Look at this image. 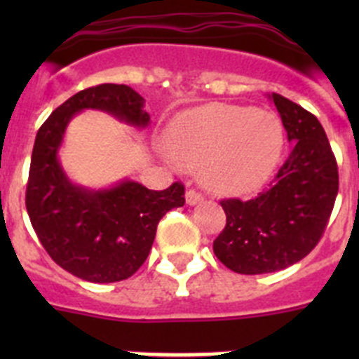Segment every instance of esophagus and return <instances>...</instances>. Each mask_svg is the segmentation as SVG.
<instances>
[{
	"label": "esophagus",
	"instance_id": "34e87169",
	"mask_svg": "<svg viewBox=\"0 0 359 359\" xmlns=\"http://www.w3.org/2000/svg\"><path fill=\"white\" fill-rule=\"evenodd\" d=\"M185 201H187V205H190V207H194V205H198V203L203 201V196L199 194V192H196V190L189 189L185 192Z\"/></svg>",
	"mask_w": 359,
	"mask_h": 359
}]
</instances>
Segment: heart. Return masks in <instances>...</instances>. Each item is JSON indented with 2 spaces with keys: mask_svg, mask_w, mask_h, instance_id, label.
<instances>
[{
  "mask_svg": "<svg viewBox=\"0 0 359 359\" xmlns=\"http://www.w3.org/2000/svg\"><path fill=\"white\" fill-rule=\"evenodd\" d=\"M284 128L275 113L212 102L174 118L165 160L174 169L201 167L203 182L228 196L264 185L280 160Z\"/></svg>",
  "mask_w": 359,
  "mask_h": 359,
  "instance_id": "heart-1",
  "label": "heart"
}]
</instances>
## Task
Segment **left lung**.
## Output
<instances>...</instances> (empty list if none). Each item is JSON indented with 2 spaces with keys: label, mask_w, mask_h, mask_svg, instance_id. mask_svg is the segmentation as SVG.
I'll list each match as a JSON object with an SVG mask.
<instances>
[{
  "label": "left lung",
  "mask_w": 359,
  "mask_h": 359,
  "mask_svg": "<svg viewBox=\"0 0 359 359\" xmlns=\"http://www.w3.org/2000/svg\"><path fill=\"white\" fill-rule=\"evenodd\" d=\"M268 98L293 149L268 190L250 201H221L226 226L214 241L219 261L243 275L302 261L322 237L338 194V167L318 118L282 95Z\"/></svg>",
  "instance_id": "1"
}]
</instances>
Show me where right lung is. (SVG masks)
Returning a JSON list of instances; mask_svg holds the SVG:
<instances>
[{"mask_svg":"<svg viewBox=\"0 0 359 359\" xmlns=\"http://www.w3.org/2000/svg\"><path fill=\"white\" fill-rule=\"evenodd\" d=\"M86 109L104 111L136 129L151 123L144 97L126 84H100L69 97L37 131L27 210L41 244L57 264L82 280L107 284L138 271L151 252L160 219L185 205V189L172 183L165 190H149L129 177L104 189L73 183L59 151L68 123Z\"/></svg>","mask_w":359,"mask_h":359,"instance_id":"1","label":"right lung"}]
</instances>
